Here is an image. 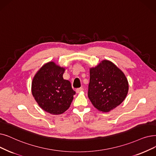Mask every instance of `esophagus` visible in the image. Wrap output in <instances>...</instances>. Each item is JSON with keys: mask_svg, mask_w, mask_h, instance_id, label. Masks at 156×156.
<instances>
[{"mask_svg": "<svg viewBox=\"0 0 156 156\" xmlns=\"http://www.w3.org/2000/svg\"><path fill=\"white\" fill-rule=\"evenodd\" d=\"M83 88L80 87V88H78V89H76V92L77 93H79V92H80L81 91H83Z\"/></svg>", "mask_w": 156, "mask_h": 156, "instance_id": "esophagus-1", "label": "esophagus"}]
</instances>
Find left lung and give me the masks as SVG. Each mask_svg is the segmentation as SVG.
Here are the masks:
<instances>
[{"instance_id": "8db88e82", "label": "left lung", "mask_w": 156, "mask_h": 156, "mask_svg": "<svg viewBox=\"0 0 156 156\" xmlns=\"http://www.w3.org/2000/svg\"><path fill=\"white\" fill-rule=\"evenodd\" d=\"M128 89L125 74L109 60L90 68L88 97L98 110L108 112L114 109L125 99Z\"/></svg>"}]
</instances>
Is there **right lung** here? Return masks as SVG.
Returning <instances> with one entry per match:
<instances>
[{"mask_svg":"<svg viewBox=\"0 0 156 156\" xmlns=\"http://www.w3.org/2000/svg\"><path fill=\"white\" fill-rule=\"evenodd\" d=\"M65 69L50 62L43 66L32 82V93L43 110L53 115L63 113L69 108L76 94L71 82L63 78Z\"/></svg>","mask_w":156,"mask_h":156,"instance_id":"1","label":"right lung"}]
</instances>
